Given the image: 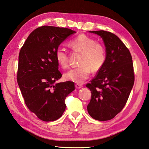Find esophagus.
Here are the masks:
<instances>
[{"instance_id": "obj_1", "label": "esophagus", "mask_w": 149, "mask_h": 149, "mask_svg": "<svg viewBox=\"0 0 149 149\" xmlns=\"http://www.w3.org/2000/svg\"><path fill=\"white\" fill-rule=\"evenodd\" d=\"M75 88H77V89H79L83 86L82 85H81V84H75Z\"/></svg>"}]
</instances>
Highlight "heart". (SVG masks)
Returning <instances> with one entry per match:
<instances>
[{"mask_svg": "<svg viewBox=\"0 0 149 149\" xmlns=\"http://www.w3.org/2000/svg\"><path fill=\"white\" fill-rule=\"evenodd\" d=\"M69 46L75 52L81 53L79 66L70 70L64 77L67 81L82 83L88 78L90 70L97 72L103 66L107 59L106 49L103 44L84 34L79 35L69 42ZM55 59L61 67L68 66V55L65 48L59 47L55 51Z\"/></svg>", "mask_w": 149, "mask_h": 149, "instance_id": "1", "label": "heart"}]
</instances>
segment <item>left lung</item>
<instances>
[{
	"instance_id": "1",
	"label": "left lung",
	"mask_w": 149,
	"mask_h": 149,
	"mask_svg": "<svg viewBox=\"0 0 149 149\" xmlns=\"http://www.w3.org/2000/svg\"><path fill=\"white\" fill-rule=\"evenodd\" d=\"M90 32L103 39L107 59L95 78L86 85L92 92L87 110L94 119L108 121L121 111L129 99L134 83L132 59L115 34L104 30Z\"/></svg>"
}]
</instances>
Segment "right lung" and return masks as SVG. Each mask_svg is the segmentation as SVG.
I'll list each match as a JSON object with an SVG mask.
<instances>
[{"label": "right lung", "mask_w": 149, "mask_h": 149, "mask_svg": "<svg viewBox=\"0 0 149 149\" xmlns=\"http://www.w3.org/2000/svg\"><path fill=\"white\" fill-rule=\"evenodd\" d=\"M75 33L68 28L43 26L31 32L20 49L17 83L26 106L42 121L61 118L66 97L75 90L72 81L55 83L62 74L55 56L61 43Z\"/></svg>", "instance_id": "1"}]
</instances>
